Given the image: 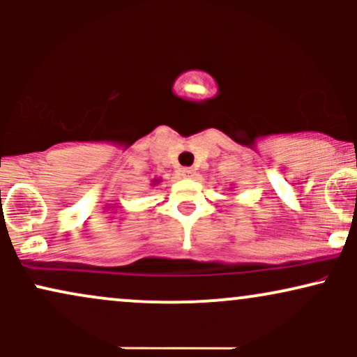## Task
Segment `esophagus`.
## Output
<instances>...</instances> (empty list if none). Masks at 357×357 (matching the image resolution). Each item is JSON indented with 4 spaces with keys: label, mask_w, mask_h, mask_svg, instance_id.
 Masks as SVG:
<instances>
[{
    "label": "esophagus",
    "mask_w": 357,
    "mask_h": 357,
    "mask_svg": "<svg viewBox=\"0 0 357 357\" xmlns=\"http://www.w3.org/2000/svg\"><path fill=\"white\" fill-rule=\"evenodd\" d=\"M181 176L183 178H192V176H195V169H192V167H183Z\"/></svg>",
    "instance_id": "esophagus-1"
}]
</instances>
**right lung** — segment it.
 Wrapping results in <instances>:
<instances>
[{
    "mask_svg": "<svg viewBox=\"0 0 357 357\" xmlns=\"http://www.w3.org/2000/svg\"><path fill=\"white\" fill-rule=\"evenodd\" d=\"M153 183H158V179H154V181Z\"/></svg>",
    "mask_w": 357,
    "mask_h": 357,
    "instance_id": "obj_1",
    "label": "right lung"
}]
</instances>
